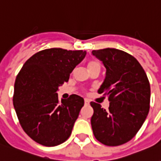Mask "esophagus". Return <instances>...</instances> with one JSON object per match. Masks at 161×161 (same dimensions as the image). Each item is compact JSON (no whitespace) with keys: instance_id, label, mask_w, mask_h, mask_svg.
Masks as SVG:
<instances>
[{"instance_id":"1","label":"esophagus","mask_w":161,"mask_h":161,"mask_svg":"<svg viewBox=\"0 0 161 161\" xmlns=\"http://www.w3.org/2000/svg\"><path fill=\"white\" fill-rule=\"evenodd\" d=\"M84 102H85V104H86V105H88V104L90 103V101L88 99H85L84 100Z\"/></svg>"}]
</instances>
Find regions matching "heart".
<instances>
[{
  "label": "heart",
  "mask_w": 161,
  "mask_h": 161,
  "mask_svg": "<svg viewBox=\"0 0 161 161\" xmlns=\"http://www.w3.org/2000/svg\"><path fill=\"white\" fill-rule=\"evenodd\" d=\"M95 66H99L100 67L99 62L95 61V60H90V61L87 63V68L88 69H90L92 67H95Z\"/></svg>",
  "instance_id": "1"
}]
</instances>
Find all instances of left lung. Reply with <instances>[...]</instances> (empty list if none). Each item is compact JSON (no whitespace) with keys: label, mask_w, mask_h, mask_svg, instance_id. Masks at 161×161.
<instances>
[{"label":"left lung","mask_w":161,"mask_h":161,"mask_svg":"<svg viewBox=\"0 0 161 161\" xmlns=\"http://www.w3.org/2000/svg\"><path fill=\"white\" fill-rule=\"evenodd\" d=\"M92 54L106 68L98 93L108 96L110 102L108 109L90 103L94 108L93 133L103 145L120 146L133 138L146 120L150 108V83L141 65L127 53L106 48Z\"/></svg>","instance_id":"obj_1"}]
</instances>
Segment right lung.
I'll use <instances>...</instances> for the list:
<instances>
[{
  "instance_id": "right-lung-1",
  "label": "right lung",
  "mask_w": 161,
  "mask_h": 161,
  "mask_svg": "<svg viewBox=\"0 0 161 161\" xmlns=\"http://www.w3.org/2000/svg\"><path fill=\"white\" fill-rule=\"evenodd\" d=\"M86 51L51 48L31 57L16 76L13 104L20 125L30 138L45 146L69 138L84 99L58 97V89L84 59Z\"/></svg>"
}]
</instances>
